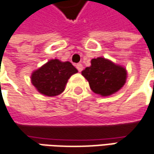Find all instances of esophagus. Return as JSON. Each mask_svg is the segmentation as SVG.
<instances>
[{"label": "esophagus", "instance_id": "esophagus-1", "mask_svg": "<svg viewBox=\"0 0 154 154\" xmlns=\"http://www.w3.org/2000/svg\"><path fill=\"white\" fill-rule=\"evenodd\" d=\"M76 67H77V70H78L79 72H81V71L83 70V68H84V67H83V64H77V65H76Z\"/></svg>", "mask_w": 154, "mask_h": 154}]
</instances>
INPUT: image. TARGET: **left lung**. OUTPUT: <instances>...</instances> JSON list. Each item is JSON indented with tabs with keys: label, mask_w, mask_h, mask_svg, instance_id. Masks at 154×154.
I'll list each match as a JSON object with an SVG mask.
<instances>
[{
	"label": "left lung",
	"mask_w": 154,
	"mask_h": 154,
	"mask_svg": "<svg viewBox=\"0 0 154 154\" xmlns=\"http://www.w3.org/2000/svg\"><path fill=\"white\" fill-rule=\"evenodd\" d=\"M82 75L89 82L91 90L102 97H109L123 87L127 79L126 69L104 57L91 60Z\"/></svg>",
	"instance_id": "obj_1"
}]
</instances>
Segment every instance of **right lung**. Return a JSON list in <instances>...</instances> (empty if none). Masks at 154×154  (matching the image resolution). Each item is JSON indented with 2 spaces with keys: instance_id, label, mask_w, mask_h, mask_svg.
<instances>
[{
  "instance_id": "1",
  "label": "right lung",
  "mask_w": 154,
  "mask_h": 154,
  "mask_svg": "<svg viewBox=\"0 0 154 154\" xmlns=\"http://www.w3.org/2000/svg\"><path fill=\"white\" fill-rule=\"evenodd\" d=\"M77 72V69L70 62L51 59L32 72L31 81L39 93L55 97L64 91L68 79Z\"/></svg>"
}]
</instances>
